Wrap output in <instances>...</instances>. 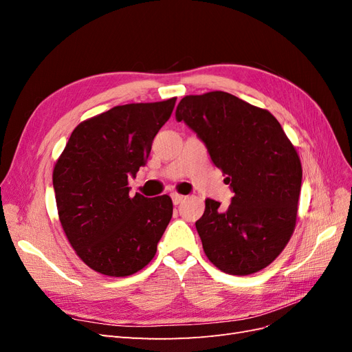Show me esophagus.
<instances>
[{"mask_svg": "<svg viewBox=\"0 0 352 352\" xmlns=\"http://www.w3.org/2000/svg\"><path fill=\"white\" fill-rule=\"evenodd\" d=\"M172 199H173V204L177 206V204H180V202L185 199V197L180 195V194H172Z\"/></svg>", "mask_w": 352, "mask_h": 352, "instance_id": "1", "label": "esophagus"}]
</instances>
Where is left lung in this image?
<instances>
[{
    "label": "left lung",
    "instance_id": "left-lung-1",
    "mask_svg": "<svg viewBox=\"0 0 352 352\" xmlns=\"http://www.w3.org/2000/svg\"><path fill=\"white\" fill-rule=\"evenodd\" d=\"M176 120L206 144L235 194L228 208L207 198L195 223L208 260L236 276L267 267L292 236L302 180L301 160L280 123L223 91L186 95Z\"/></svg>",
    "mask_w": 352,
    "mask_h": 352
}]
</instances>
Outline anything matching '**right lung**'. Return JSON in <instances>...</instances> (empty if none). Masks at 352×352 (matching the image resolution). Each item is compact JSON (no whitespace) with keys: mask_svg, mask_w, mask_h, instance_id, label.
I'll return each mask as SVG.
<instances>
[{"mask_svg":"<svg viewBox=\"0 0 352 352\" xmlns=\"http://www.w3.org/2000/svg\"><path fill=\"white\" fill-rule=\"evenodd\" d=\"M176 98L117 105L79 123L54 166L58 219L80 260L105 276L144 269L173 214L168 195H129Z\"/></svg>","mask_w":352,"mask_h":352,"instance_id":"1","label":"right lung"}]
</instances>
